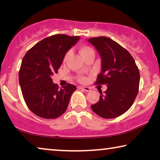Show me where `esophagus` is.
<instances>
[{"mask_svg":"<svg viewBox=\"0 0 160 160\" xmlns=\"http://www.w3.org/2000/svg\"><path fill=\"white\" fill-rule=\"evenodd\" d=\"M78 89L79 90H84L86 92H90L91 90V88L89 87H82V86H78Z\"/></svg>","mask_w":160,"mask_h":160,"instance_id":"esophagus-1","label":"esophagus"}]
</instances>
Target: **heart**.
<instances>
[{
	"label": "heart",
	"instance_id": "obj_1",
	"mask_svg": "<svg viewBox=\"0 0 160 160\" xmlns=\"http://www.w3.org/2000/svg\"><path fill=\"white\" fill-rule=\"evenodd\" d=\"M79 51L83 58L85 57L86 56L89 55L90 53H94L93 48L90 47V46H88V45H81L79 48ZM69 54H70V52L69 51H68V52L66 53V55H65V56H64V61H66L68 58ZM78 80H79L81 82H84L86 81V78L84 76H80L79 78H78Z\"/></svg>",
	"mask_w": 160,
	"mask_h": 160
}]
</instances>
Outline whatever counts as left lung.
I'll list each match as a JSON object with an SVG mask.
<instances>
[{
    "instance_id": "8db88e82",
    "label": "left lung",
    "mask_w": 160,
    "mask_h": 160,
    "mask_svg": "<svg viewBox=\"0 0 160 160\" xmlns=\"http://www.w3.org/2000/svg\"><path fill=\"white\" fill-rule=\"evenodd\" d=\"M102 58V72L95 85H107L99 102L91 105L93 112L104 118L118 117L133 104L139 91L140 72L135 60L125 48L106 37L88 39Z\"/></svg>"
}]
</instances>
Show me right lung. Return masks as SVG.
I'll return each mask as SVG.
<instances>
[{"instance_id": "obj_1", "label": "right lung", "mask_w": 160, "mask_h": 160, "mask_svg": "<svg viewBox=\"0 0 160 160\" xmlns=\"http://www.w3.org/2000/svg\"><path fill=\"white\" fill-rule=\"evenodd\" d=\"M79 38L60 34L48 37L37 43L22 58L19 82L27 106L35 115L56 118L67 109L76 87L68 83L58 89L51 77L58 73L65 54Z\"/></svg>"}]
</instances>
